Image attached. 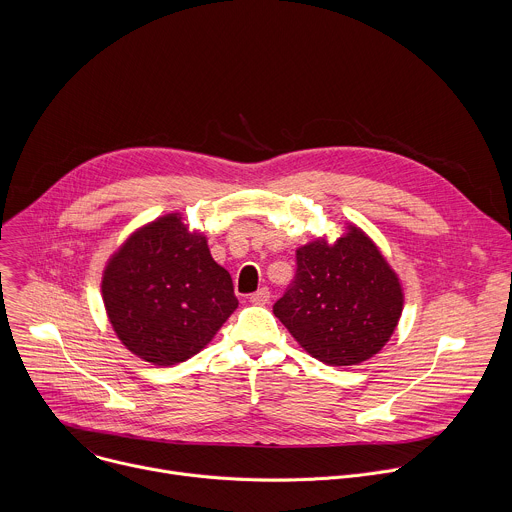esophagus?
<instances>
[{
  "mask_svg": "<svg viewBox=\"0 0 512 512\" xmlns=\"http://www.w3.org/2000/svg\"><path fill=\"white\" fill-rule=\"evenodd\" d=\"M269 298H271L269 289H267V287H259V289L255 291V294H251L249 302H251V304H255V306H265V304L269 302Z\"/></svg>",
  "mask_w": 512,
  "mask_h": 512,
  "instance_id": "34e87169",
  "label": "esophagus"
}]
</instances>
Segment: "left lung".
Returning <instances> with one entry per match:
<instances>
[{"instance_id": "1", "label": "left lung", "mask_w": 512, "mask_h": 512, "mask_svg": "<svg viewBox=\"0 0 512 512\" xmlns=\"http://www.w3.org/2000/svg\"><path fill=\"white\" fill-rule=\"evenodd\" d=\"M296 275L273 314L314 358L350 367L391 338L403 294L379 249L352 229L332 247L314 241L296 253Z\"/></svg>"}]
</instances>
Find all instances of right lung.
I'll return each mask as SVG.
<instances>
[{
  "mask_svg": "<svg viewBox=\"0 0 512 512\" xmlns=\"http://www.w3.org/2000/svg\"><path fill=\"white\" fill-rule=\"evenodd\" d=\"M103 302L119 340L158 367L202 350L239 306L229 271L176 214L135 233L115 253Z\"/></svg>",
  "mask_w": 512,
  "mask_h": 512,
  "instance_id": "add662e5",
  "label": "right lung"
}]
</instances>
